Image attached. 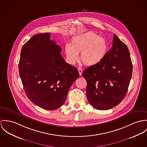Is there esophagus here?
I'll return each mask as SVG.
<instances>
[{"instance_id":"esophagus-1","label":"esophagus","mask_w":147,"mask_h":147,"mask_svg":"<svg viewBox=\"0 0 147 147\" xmlns=\"http://www.w3.org/2000/svg\"><path fill=\"white\" fill-rule=\"evenodd\" d=\"M78 72H79L80 75L82 76V69L81 67H78Z\"/></svg>"}]
</instances>
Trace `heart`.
I'll return each instance as SVG.
<instances>
[{
    "mask_svg": "<svg viewBox=\"0 0 147 147\" xmlns=\"http://www.w3.org/2000/svg\"><path fill=\"white\" fill-rule=\"evenodd\" d=\"M108 49L107 40L92 32L73 36L70 45H66L65 46L66 57L69 63L74 64L78 59V53L81 52V60L87 66L95 65L101 62L106 56Z\"/></svg>",
    "mask_w": 147,
    "mask_h": 147,
    "instance_id": "heart-1",
    "label": "heart"
}]
</instances>
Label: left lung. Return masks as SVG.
<instances>
[{
  "label": "left lung",
  "instance_id": "8db88e82",
  "mask_svg": "<svg viewBox=\"0 0 147 147\" xmlns=\"http://www.w3.org/2000/svg\"><path fill=\"white\" fill-rule=\"evenodd\" d=\"M132 73L128 47L114 34L112 48L104 59L82 73L90 104L98 110L110 109L119 104L127 92Z\"/></svg>",
  "mask_w": 147,
  "mask_h": 147
}]
</instances>
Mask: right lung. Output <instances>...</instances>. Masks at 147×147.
<instances>
[{
	"mask_svg": "<svg viewBox=\"0 0 147 147\" xmlns=\"http://www.w3.org/2000/svg\"><path fill=\"white\" fill-rule=\"evenodd\" d=\"M50 37V33L37 34L22 46L18 70L27 97L36 105L52 111L64 104L80 74L66 63L61 47Z\"/></svg>",
	"mask_w": 147,
	"mask_h": 147,
	"instance_id": "add662e5",
	"label": "right lung"
}]
</instances>
